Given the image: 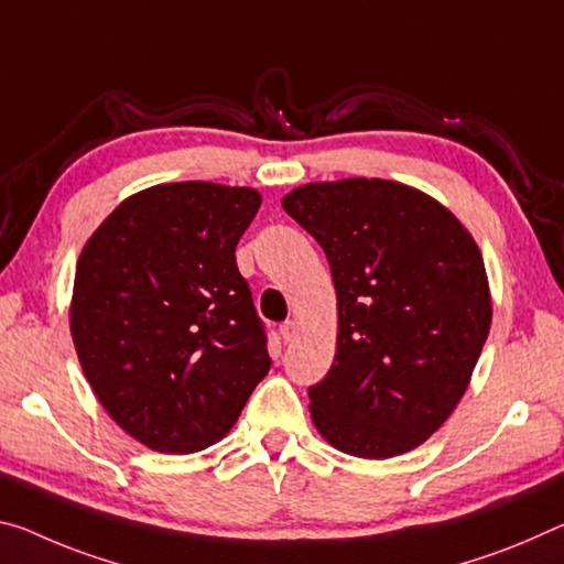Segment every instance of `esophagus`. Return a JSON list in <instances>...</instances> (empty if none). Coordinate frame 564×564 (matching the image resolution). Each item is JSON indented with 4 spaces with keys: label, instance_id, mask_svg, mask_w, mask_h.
Here are the masks:
<instances>
[{
    "label": "esophagus",
    "instance_id": "esophagus-1",
    "mask_svg": "<svg viewBox=\"0 0 564 564\" xmlns=\"http://www.w3.org/2000/svg\"><path fill=\"white\" fill-rule=\"evenodd\" d=\"M296 336H299V324H296V321H285V324L281 326V338H283V341L289 344Z\"/></svg>",
    "mask_w": 564,
    "mask_h": 564
}]
</instances>
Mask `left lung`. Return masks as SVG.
Returning <instances> with one entry per match:
<instances>
[{"mask_svg":"<svg viewBox=\"0 0 564 564\" xmlns=\"http://www.w3.org/2000/svg\"><path fill=\"white\" fill-rule=\"evenodd\" d=\"M283 208L324 248L336 359L308 389L338 452L389 459L424 444L467 391L491 324L481 250L449 208L381 177L306 183Z\"/></svg>","mask_w":564,"mask_h":564,"instance_id":"obj_1","label":"left lung"}]
</instances>
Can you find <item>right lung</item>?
<instances>
[{
    "label": "right lung",
    "instance_id": "right-lung-1",
    "mask_svg": "<svg viewBox=\"0 0 564 564\" xmlns=\"http://www.w3.org/2000/svg\"><path fill=\"white\" fill-rule=\"evenodd\" d=\"M256 187L163 183L124 198L77 258L69 334L112 422L148 449L220 442L271 369L236 265Z\"/></svg>",
    "mask_w": 564,
    "mask_h": 564
}]
</instances>
